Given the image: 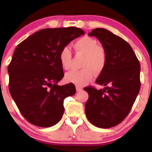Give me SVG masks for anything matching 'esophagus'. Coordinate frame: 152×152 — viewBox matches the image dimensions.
Segmentation results:
<instances>
[{
    "label": "esophagus",
    "instance_id": "obj_1",
    "mask_svg": "<svg viewBox=\"0 0 152 152\" xmlns=\"http://www.w3.org/2000/svg\"><path fill=\"white\" fill-rule=\"evenodd\" d=\"M76 91H81L83 89L81 86H78L76 87Z\"/></svg>",
    "mask_w": 152,
    "mask_h": 152
}]
</instances>
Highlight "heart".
I'll use <instances>...</instances> for the list:
<instances>
[{
	"mask_svg": "<svg viewBox=\"0 0 152 152\" xmlns=\"http://www.w3.org/2000/svg\"><path fill=\"white\" fill-rule=\"evenodd\" d=\"M74 48L77 53L85 55L82 70H73L66 74V81L77 86H83L90 81L94 77V71L100 72L105 66L106 54L105 50L99 46L95 38L83 36L77 40L74 44ZM61 64L66 70L71 68L72 54L68 46L63 48L59 54Z\"/></svg>",
	"mask_w": 152,
	"mask_h": 152,
	"instance_id": "heart-1",
	"label": "heart"
}]
</instances>
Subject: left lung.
<instances>
[{"instance_id":"1","label":"left lung","mask_w":152,"mask_h":152,"mask_svg":"<svg viewBox=\"0 0 152 152\" xmlns=\"http://www.w3.org/2000/svg\"><path fill=\"white\" fill-rule=\"evenodd\" d=\"M96 36L106 51V62L96 83L106 87L97 90L87 86L86 117L99 128L120 124L130 112L140 90V64L132 46L125 40L104 28L88 34Z\"/></svg>"}]
</instances>
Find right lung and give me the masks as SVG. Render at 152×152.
Returning <instances> with one entry per match:
<instances>
[{
    "mask_svg": "<svg viewBox=\"0 0 152 152\" xmlns=\"http://www.w3.org/2000/svg\"><path fill=\"white\" fill-rule=\"evenodd\" d=\"M81 35L84 31L76 27L45 28L15 48L8 66L9 91L23 117L35 126L56 124L64 114V100L76 93L72 83L57 85L64 76L59 54Z\"/></svg>",
    "mask_w": 152,
    "mask_h": 152,
    "instance_id": "obj_1",
    "label": "right lung"
}]
</instances>
